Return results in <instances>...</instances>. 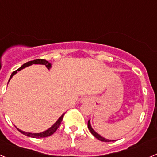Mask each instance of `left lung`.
Masks as SVG:
<instances>
[{
  "mask_svg": "<svg viewBox=\"0 0 157 157\" xmlns=\"http://www.w3.org/2000/svg\"><path fill=\"white\" fill-rule=\"evenodd\" d=\"M88 128H89V130H90V132H91V134H92L93 135H94L96 138H98V140H100V141H115V140L106 139V138H103V137H101V136L100 135V134H98L97 132H95L94 129L92 128V127H91L90 121V120H89V121H88Z\"/></svg>",
  "mask_w": 157,
  "mask_h": 157,
  "instance_id": "8db88e82",
  "label": "left lung"
}]
</instances>
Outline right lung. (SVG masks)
Wrapping results in <instances>:
<instances>
[{
    "label": "right lung",
    "mask_w": 157,
    "mask_h": 157,
    "mask_svg": "<svg viewBox=\"0 0 157 157\" xmlns=\"http://www.w3.org/2000/svg\"><path fill=\"white\" fill-rule=\"evenodd\" d=\"M32 64H43V65H45V67H46L48 69L50 68L51 66H52V65H51V63H49L48 61H47V60H45V59H34V60H31V61H29V62H27V63L23 64L21 67H19V69H17L16 71H15L12 72V75H11V76H10V78H9V80H8V82L10 81V79L12 78V76H13L14 75L17 73V71H19L22 70V69H23V68H25L26 67H28V66H30V65H32ZM64 114H65V113H64ZM64 114L62 115V116H60L59 119H58L57 121L54 123L53 125H52V127H50V128H48V130H45V131H43V132H41V133H35V134H34V133L25 132V131H23V130H19V129H18V128L17 129H18V130H19V132L22 133V134H24V135L27 136V137H30V138H46V137H48V136H50V135H52V134H53L54 132H55V131L57 130L58 127H59V125H60V123H61L62 120H63Z\"/></svg>",
    "instance_id": "add662e5"
}]
</instances>
